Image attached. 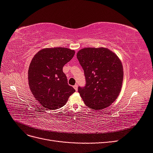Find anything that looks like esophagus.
I'll return each instance as SVG.
<instances>
[{
  "label": "esophagus",
  "mask_w": 153,
  "mask_h": 153,
  "mask_svg": "<svg viewBox=\"0 0 153 153\" xmlns=\"http://www.w3.org/2000/svg\"><path fill=\"white\" fill-rule=\"evenodd\" d=\"M73 87H74V89H75V91H77V90H78V85H77V84H75V85L73 86Z\"/></svg>",
  "instance_id": "1"
}]
</instances>
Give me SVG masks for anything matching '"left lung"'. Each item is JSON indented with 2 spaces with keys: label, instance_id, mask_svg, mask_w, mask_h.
<instances>
[{
  "label": "left lung",
  "instance_id": "obj_1",
  "mask_svg": "<svg viewBox=\"0 0 153 153\" xmlns=\"http://www.w3.org/2000/svg\"><path fill=\"white\" fill-rule=\"evenodd\" d=\"M76 57L84 69L85 87L78 92L86 106L94 110L107 108L117 100L121 91L123 67L121 60L107 48L80 49Z\"/></svg>",
  "mask_w": 153,
  "mask_h": 153
}]
</instances>
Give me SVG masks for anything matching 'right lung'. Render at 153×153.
I'll use <instances>...</instances> for the list:
<instances>
[{"mask_svg": "<svg viewBox=\"0 0 153 153\" xmlns=\"http://www.w3.org/2000/svg\"><path fill=\"white\" fill-rule=\"evenodd\" d=\"M75 50L66 47L43 48L30 62L29 85L38 102L46 108L57 109L66 103L73 87L68 84L62 68L75 55Z\"/></svg>", "mask_w": 153, "mask_h": 153, "instance_id": "1", "label": "right lung"}]
</instances>
